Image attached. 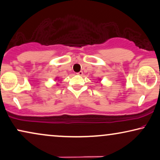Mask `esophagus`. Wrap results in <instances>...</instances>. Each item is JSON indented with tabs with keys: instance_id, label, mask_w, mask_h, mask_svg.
<instances>
[{
	"instance_id": "esophagus-1",
	"label": "esophagus",
	"mask_w": 160,
	"mask_h": 160,
	"mask_svg": "<svg viewBox=\"0 0 160 160\" xmlns=\"http://www.w3.org/2000/svg\"><path fill=\"white\" fill-rule=\"evenodd\" d=\"M77 74H78V75H79V76H82L83 75V72L82 71H80V72H77Z\"/></svg>"
}]
</instances>
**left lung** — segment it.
<instances>
[{
    "label": "left lung",
    "instance_id": "left-lung-1",
    "mask_svg": "<svg viewBox=\"0 0 160 160\" xmlns=\"http://www.w3.org/2000/svg\"><path fill=\"white\" fill-rule=\"evenodd\" d=\"M99 80H100V79H99Z\"/></svg>",
    "mask_w": 160,
    "mask_h": 160
}]
</instances>
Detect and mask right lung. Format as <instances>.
Segmentation results:
<instances>
[{"mask_svg": "<svg viewBox=\"0 0 160 160\" xmlns=\"http://www.w3.org/2000/svg\"><path fill=\"white\" fill-rule=\"evenodd\" d=\"M57 78H58V77H57V78H55V79H56V80H57ZM58 80H59V79H58Z\"/></svg>", "mask_w": 160, "mask_h": 160, "instance_id": "right-lung-1", "label": "right lung"}]
</instances>
